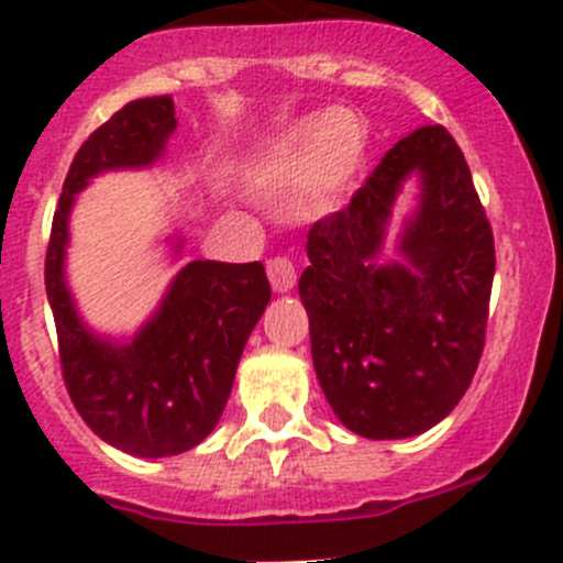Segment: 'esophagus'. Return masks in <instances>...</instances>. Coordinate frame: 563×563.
Here are the masks:
<instances>
[{
    "instance_id": "esophagus-1",
    "label": "esophagus",
    "mask_w": 563,
    "mask_h": 563,
    "mask_svg": "<svg viewBox=\"0 0 563 563\" xmlns=\"http://www.w3.org/2000/svg\"><path fill=\"white\" fill-rule=\"evenodd\" d=\"M266 275H269V283L275 291H291L294 283H297V269H294L291 261L286 255H277V258H269L266 264Z\"/></svg>"
}]
</instances>
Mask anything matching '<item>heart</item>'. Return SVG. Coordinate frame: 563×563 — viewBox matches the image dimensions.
<instances>
[{
	"label": "heart",
	"mask_w": 563,
	"mask_h": 563,
	"mask_svg": "<svg viewBox=\"0 0 563 563\" xmlns=\"http://www.w3.org/2000/svg\"><path fill=\"white\" fill-rule=\"evenodd\" d=\"M365 136L349 112H327L319 120L299 123L286 140L266 151L261 173L269 181L291 187L302 184L299 195L313 209L335 203L352 184L363 162Z\"/></svg>",
	"instance_id": "1"
}]
</instances>
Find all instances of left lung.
Returning <instances> with one entry per match:
<instances>
[{"label":"left lung","instance_id":"obj_1","mask_svg":"<svg viewBox=\"0 0 563 563\" xmlns=\"http://www.w3.org/2000/svg\"><path fill=\"white\" fill-rule=\"evenodd\" d=\"M409 172L424 178L402 252L373 264ZM299 297L316 376L343 427L368 440L427 432L460 404L484 352L495 239L471 167L449 129L401 136L341 211L308 231Z\"/></svg>","mask_w":563,"mask_h":563}]
</instances>
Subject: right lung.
I'll return each instance as SVG.
<instances>
[{"label":"right lung","mask_w":563,"mask_h":563,"mask_svg":"<svg viewBox=\"0 0 563 563\" xmlns=\"http://www.w3.org/2000/svg\"><path fill=\"white\" fill-rule=\"evenodd\" d=\"M173 129L170 96L136 98L98 125L70 162L46 250V294L70 401L98 438L145 460L176 456L209 438L272 297L261 261H192L131 343L101 341L76 316L63 277L74 195L96 173L151 165Z\"/></svg>","instance_id":"right-lung-1"}]
</instances>
